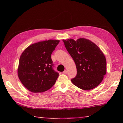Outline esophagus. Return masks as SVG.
<instances>
[{
    "mask_svg": "<svg viewBox=\"0 0 123 123\" xmlns=\"http://www.w3.org/2000/svg\"><path fill=\"white\" fill-rule=\"evenodd\" d=\"M63 73H64V74H67V71L66 70H65L63 72Z\"/></svg>",
    "mask_w": 123,
    "mask_h": 123,
    "instance_id": "1",
    "label": "esophagus"
}]
</instances>
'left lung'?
<instances>
[{
  "instance_id": "obj_1",
  "label": "left lung",
  "mask_w": 123,
  "mask_h": 123,
  "mask_svg": "<svg viewBox=\"0 0 123 123\" xmlns=\"http://www.w3.org/2000/svg\"><path fill=\"white\" fill-rule=\"evenodd\" d=\"M76 65L77 75L71 80L76 87L89 90L97 87L106 74V59L99 48L90 40L63 39Z\"/></svg>"
}]
</instances>
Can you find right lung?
<instances>
[{
	"label": "right lung",
	"instance_id": "obj_1",
	"mask_svg": "<svg viewBox=\"0 0 123 123\" xmlns=\"http://www.w3.org/2000/svg\"><path fill=\"white\" fill-rule=\"evenodd\" d=\"M59 42L49 39L31 44L22 53L18 76L30 91L40 93L49 90L59 76L53 70L51 54Z\"/></svg>",
	"mask_w": 123,
	"mask_h": 123
}]
</instances>
